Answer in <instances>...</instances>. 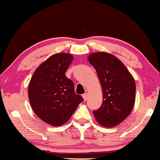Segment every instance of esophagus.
<instances>
[{
    "label": "esophagus",
    "instance_id": "34e87169",
    "mask_svg": "<svg viewBox=\"0 0 160 160\" xmlns=\"http://www.w3.org/2000/svg\"><path fill=\"white\" fill-rule=\"evenodd\" d=\"M82 98H83V100L86 101V100H87V98H88V93L87 92L84 93V94L82 95Z\"/></svg>",
    "mask_w": 160,
    "mask_h": 160
}]
</instances>
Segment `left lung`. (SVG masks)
I'll return each mask as SVG.
<instances>
[{"instance_id": "8db88e82", "label": "left lung", "mask_w": 160, "mask_h": 160, "mask_svg": "<svg viewBox=\"0 0 160 160\" xmlns=\"http://www.w3.org/2000/svg\"><path fill=\"white\" fill-rule=\"evenodd\" d=\"M88 61L96 71L103 93L102 106L93 114L102 126L114 127L132 111L135 80L124 64L111 53L93 52L88 56Z\"/></svg>"}]
</instances>
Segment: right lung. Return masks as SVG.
I'll return each instance as SVG.
<instances>
[{
  "label": "right lung",
  "mask_w": 160,
  "mask_h": 160,
  "mask_svg": "<svg viewBox=\"0 0 160 160\" xmlns=\"http://www.w3.org/2000/svg\"><path fill=\"white\" fill-rule=\"evenodd\" d=\"M73 59L69 53L52 55L40 64L29 82L28 94L33 111L52 126L67 122L83 101L75 94L72 80L65 76Z\"/></svg>",
  "instance_id": "right-lung-1"
}]
</instances>
